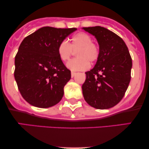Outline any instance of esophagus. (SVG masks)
Returning <instances> with one entry per match:
<instances>
[{"label":"esophagus","mask_w":149,"mask_h":149,"mask_svg":"<svg viewBox=\"0 0 149 149\" xmlns=\"http://www.w3.org/2000/svg\"><path fill=\"white\" fill-rule=\"evenodd\" d=\"M71 77H72V78H73V76H75V75H76V72H73V71H71Z\"/></svg>","instance_id":"1"}]
</instances>
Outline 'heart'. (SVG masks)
<instances>
[{"mask_svg": "<svg viewBox=\"0 0 149 149\" xmlns=\"http://www.w3.org/2000/svg\"><path fill=\"white\" fill-rule=\"evenodd\" d=\"M73 51H77V58L69 61L66 64L68 69L71 71H84L88 69L90 64H93L98 59L100 49L96 44L92 42V39L88 34L76 33L71 38V43L63 40L59 44L57 53L61 60L66 61L70 59Z\"/></svg>", "mask_w": 149, "mask_h": 149, "instance_id": "obj_1", "label": "heart"}]
</instances>
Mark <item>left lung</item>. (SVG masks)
Instances as JSON below:
<instances>
[{
    "instance_id": "8db88e82",
    "label": "left lung",
    "mask_w": 149,
    "mask_h": 149,
    "mask_svg": "<svg viewBox=\"0 0 149 149\" xmlns=\"http://www.w3.org/2000/svg\"><path fill=\"white\" fill-rule=\"evenodd\" d=\"M82 29L95 37L100 47L96 64L85 72L83 97L95 109H110L122 100L130 82L131 56L123 40L111 31L100 26Z\"/></svg>"
}]
</instances>
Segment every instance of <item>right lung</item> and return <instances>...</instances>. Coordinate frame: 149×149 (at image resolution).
Returning <instances> with one entry per match:
<instances>
[{"mask_svg": "<svg viewBox=\"0 0 149 149\" xmlns=\"http://www.w3.org/2000/svg\"><path fill=\"white\" fill-rule=\"evenodd\" d=\"M76 28L44 26L26 37L15 59V78L23 98L33 107L49 108L59 103L71 71L57 53L59 44Z\"/></svg>", "mask_w": 149, "mask_h": 149, "instance_id": "add662e5", "label": "right lung"}]
</instances>
